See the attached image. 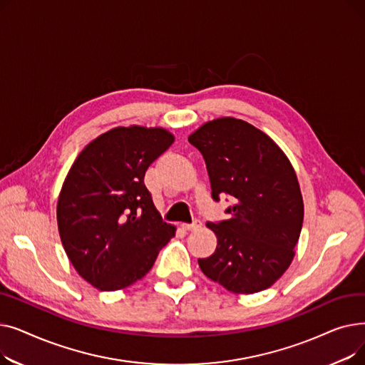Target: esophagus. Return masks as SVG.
<instances>
[{
  "mask_svg": "<svg viewBox=\"0 0 365 365\" xmlns=\"http://www.w3.org/2000/svg\"><path fill=\"white\" fill-rule=\"evenodd\" d=\"M198 227H201V223H200V222L190 223V225H182V229H183V231H187V232H190V231H197Z\"/></svg>",
  "mask_w": 365,
  "mask_h": 365,
  "instance_id": "1",
  "label": "esophagus"
}]
</instances>
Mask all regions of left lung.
<instances>
[{
	"label": "left lung",
	"instance_id": "obj_1",
	"mask_svg": "<svg viewBox=\"0 0 365 365\" xmlns=\"http://www.w3.org/2000/svg\"><path fill=\"white\" fill-rule=\"evenodd\" d=\"M205 160L212 197L231 195V215L207 223L216 252L200 259L205 277L235 294L269 289L289 269L303 225V198L284 150L247 121L222 117L187 138Z\"/></svg>",
	"mask_w": 365,
	"mask_h": 365
}]
</instances>
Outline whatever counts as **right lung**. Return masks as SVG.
Masks as SVG:
<instances>
[{
  "label": "right lung",
  "instance_id": "obj_1",
  "mask_svg": "<svg viewBox=\"0 0 365 365\" xmlns=\"http://www.w3.org/2000/svg\"><path fill=\"white\" fill-rule=\"evenodd\" d=\"M175 136L163 127H115L71 165L57 200V227L75 271L101 292L142 279L176 234L143 183Z\"/></svg>",
  "mask_w": 365,
  "mask_h": 365
}]
</instances>
